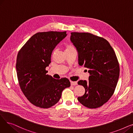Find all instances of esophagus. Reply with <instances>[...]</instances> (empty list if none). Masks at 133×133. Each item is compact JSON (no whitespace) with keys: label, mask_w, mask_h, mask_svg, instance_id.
Listing matches in <instances>:
<instances>
[{"label":"esophagus","mask_w":133,"mask_h":133,"mask_svg":"<svg viewBox=\"0 0 133 133\" xmlns=\"http://www.w3.org/2000/svg\"><path fill=\"white\" fill-rule=\"evenodd\" d=\"M71 84L72 86H75V85H77V82H76V81H71Z\"/></svg>","instance_id":"obj_1"}]
</instances>
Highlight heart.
Returning a JSON list of instances; mask_svg holds the SVG:
<instances>
[{"label": "heart", "instance_id": "obj_1", "mask_svg": "<svg viewBox=\"0 0 133 133\" xmlns=\"http://www.w3.org/2000/svg\"><path fill=\"white\" fill-rule=\"evenodd\" d=\"M73 50H75V48L74 47V46L72 45V44H66L65 46V52H71ZM54 53V52H53V53Z\"/></svg>", "mask_w": 133, "mask_h": 133}]
</instances>
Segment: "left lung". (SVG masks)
Masks as SVG:
<instances>
[{
	"instance_id": "8db88e82",
	"label": "left lung",
	"mask_w": 133,
	"mask_h": 133,
	"mask_svg": "<svg viewBox=\"0 0 133 133\" xmlns=\"http://www.w3.org/2000/svg\"><path fill=\"white\" fill-rule=\"evenodd\" d=\"M71 41L78 53L79 66L89 69L88 80L78 83L85 89L78 101L89 108H96L113 95L119 78L120 67L108 41L89 33L72 32Z\"/></svg>"
}]
</instances>
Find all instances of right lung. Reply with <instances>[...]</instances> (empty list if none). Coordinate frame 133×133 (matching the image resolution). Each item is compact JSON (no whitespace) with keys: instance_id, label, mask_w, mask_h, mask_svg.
<instances>
[{"instance_id":"1","label":"right lung","mask_w":133,"mask_h":133,"mask_svg":"<svg viewBox=\"0 0 133 133\" xmlns=\"http://www.w3.org/2000/svg\"><path fill=\"white\" fill-rule=\"evenodd\" d=\"M67 36L66 32L49 31L34 34L19 51L16 69L20 87L31 103L51 107L61 98L62 90L71 86L66 78L55 79L47 74L55 47Z\"/></svg>"}]
</instances>
